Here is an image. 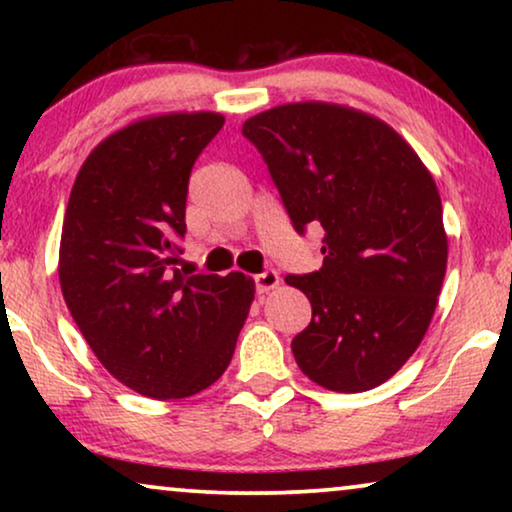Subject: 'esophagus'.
Returning <instances> with one entry per match:
<instances>
[{
	"instance_id": "obj_1",
	"label": "esophagus",
	"mask_w": 512,
	"mask_h": 512,
	"mask_svg": "<svg viewBox=\"0 0 512 512\" xmlns=\"http://www.w3.org/2000/svg\"><path fill=\"white\" fill-rule=\"evenodd\" d=\"M254 284H256L258 293H268L270 289H275V286L279 284V275L275 270H263L254 277Z\"/></svg>"
}]
</instances>
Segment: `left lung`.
I'll use <instances>...</instances> for the list:
<instances>
[{"mask_svg":"<svg viewBox=\"0 0 512 512\" xmlns=\"http://www.w3.org/2000/svg\"><path fill=\"white\" fill-rule=\"evenodd\" d=\"M298 235L324 228L317 272L286 275L312 305L291 342L321 387L356 394L389 380L422 342L447 265L443 205L405 139L377 118L324 102L249 118Z\"/></svg>","mask_w":512,"mask_h":512,"instance_id":"8db88e82","label":"left lung"}]
</instances>
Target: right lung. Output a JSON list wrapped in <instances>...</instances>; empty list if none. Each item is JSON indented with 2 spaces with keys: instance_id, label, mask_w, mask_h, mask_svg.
Returning <instances> with one entry per match:
<instances>
[{
  "instance_id": "1",
  "label": "right lung",
  "mask_w": 512,
  "mask_h": 512,
  "mask_svg": "<svg viewBox=\"0 0 512 512\" xmlns=\"http://www.w3.org/2000/svg\"><path fill=\"white\" fill-rule=\"evenodd\" d=\"M221 128L209 111L132 123L90 153L69 195L62 296L102 366L149 398L219 380L254 300L242 272L177 268L188 179Z\"/></svg>"
}]
</instances>
